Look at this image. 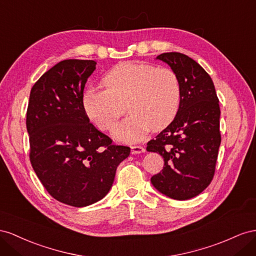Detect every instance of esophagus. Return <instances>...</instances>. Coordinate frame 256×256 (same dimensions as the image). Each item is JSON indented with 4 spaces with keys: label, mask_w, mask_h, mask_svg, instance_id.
<instances>
[{
    "label": "esophagus",
    "mask_w": 256,
    "mask_h": 256,
    "mask_svg": "<svg viewBox=\"0 0 256 256\" xmlns=\"http://www.w3.org/2000/svg\"><path fill=\"white\" fill-rule=\"evenodd\" d=\"M144 151H146V149L142 147V146L135 144L130 147V152H132V154H140V153H142Z\"/></svg>",
    "instance_id": "esophagus-1"
}]
</instances>
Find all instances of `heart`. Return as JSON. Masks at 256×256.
I'll return each mask as SVG.
<instances>
[{"instance_id":"heart-1","label":"heart","mask_w":256,"mask_h":256,"mask_svg":"<svg viewBox=\"0 0 256 256\" xmlns=\"http://www.w3.org/2000/svg\"><path fill=\"white\" fill-rule=\"evenodd\" d=\"M105 89L91 86L84 94L89 118L100 130H110L123 114H130L114 128L121 140H138L150 128H166L176 116L181 86L170 68L144 63H122L103 77Z\"/></svg>"}]
</instances>
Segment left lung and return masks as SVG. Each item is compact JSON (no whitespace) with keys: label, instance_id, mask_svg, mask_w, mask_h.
<instances>
[{"label":"left lung","instance_id":"1","mask_svg":"<svg viewBox=\"0 0 256 256\" xmlns=\"http://www.w3.org/2000/svg\"><path fill=\"white\" fill-rule=\"evenodd\" d=\"M156 59L177 74L181 98L172 123L147 144V151L164 158L151 184L170 198L186 200L200 194L214 176L221 144L218 98L212 79L190 56L165 52Z\"/></svg>","mask_w":256,"mask_h":256}]
</instances>
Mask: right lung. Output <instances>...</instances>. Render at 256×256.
<instances>
[{
    "label": "right lung",
    "instance_id": "add662e5",
    "mask_svg": "<svg viewBox=\"0 0 256 256\" xmlns=\"http://www.w3.org/2000/svg\"><path fill=\"white\" fill-rule=\"evenodd\" d=\"M93 60H64L32 86L26 110L30 160L47 192L65 205L86 207L110 190L118 165L130 149L90 123L84 89Z\"/></svg>",
    "mask_w": 256,
    "mask_h": 256
}]
</instances>
